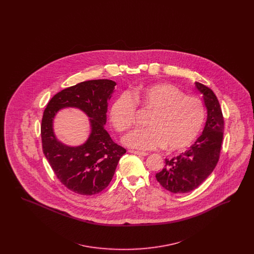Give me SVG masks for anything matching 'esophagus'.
I'll return each mask as SVG.
<instances>
[{
    "mask_svg": "<svg viewBox=\"0 0 254 254\" xmlns=\"http://www.w3.org/2000/svg\"><path fill=\"white\" fill-rule=\"evenodd\" d=\"M129 152H131L133 154H136V155H139V156H147L148 155V153H146V152L137 151V150H129Z\"/></svg>",
    "mask_w": 254,
    "mask_h": 254,
    "instance_id": "1",
    "label": "esophagus"
}]
</instances>
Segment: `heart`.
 Wrapping results in <instances>:
<instances>
[{"label": "heart", "mask_w": 254, "mask_h": 254, "mask_svg": "<svg viewBox=\"0 0 254 254\" xmlns=\"http://www.w3.org/2000/svg\"><path fill=\"white\" fill-rule=\"evenodd\" d=\"M136 106L152 114L146 122L148 128L135 129L123 138V144L132 148L185 149L196 140L205 123V106L199 98L187 96L175 85L157 83L140 85L113 101L109 120L118 132L131 127Z\"/></svg>", "instance_id": "b5f03b06"}]
</instances>
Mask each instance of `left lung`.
Masks as SVG:
<instances>
[{
    "label": "left lung",
    "mask_w": 254,
    "mask_h": 254,
    "mask_svg": "<svg viewBox=\"0 0 254 254\" xmlns=\"http://www.w3.org/2000/svg\"><path fill=\"white\" fill-rule=\"evenodd\" d=\"M203 94L207 117L202 135L179 156L166 159L156 174L160 185L172 193H187L197 189L217 165L224 134V118L217 97L207 86L195 82Z\"/></svg>",
    "instance_id": "8db88e82"
}]
</instances>
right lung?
<instances>
[{
  "label": "right lung",
  "mask_w": 254,
  "mask_h": 254,
  "mask_svg": "<svg viewBox=\"0 0 254 254\" xmlns=\"http://www.w3.org/2000/svg\"><path fill=\"white\" fill-rule=\"evenodd\" d=\"M115 85L108 79L79 83L55 94L44 111L41 126L44 154L61 183L75 193L94 195L105 190L126 153L105 129L108 102ZM67 107L80 109L90 118L91 133L82 145H65L54 133L55 116Z\"/></svg>",
  "instance_id": "add662e5"
}]
</instances>
